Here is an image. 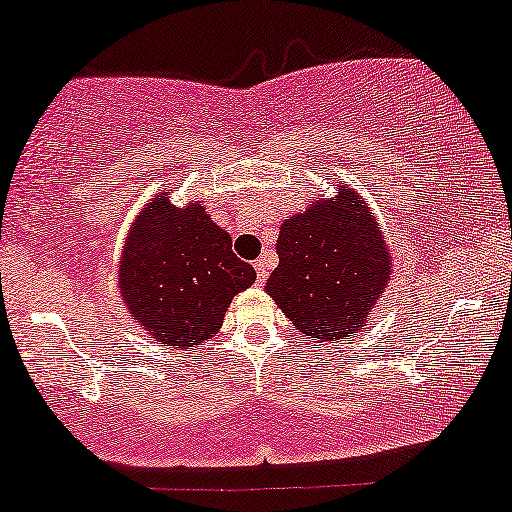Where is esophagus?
<instances>
[{
  "label": "esophagus",
  "mask_w": 512,
  "mask_h": 512,
  "mask_svg": "<svg viewBox=\"0 0 512 512\" xmlns=\"http://www.w3.org/2000/svg\"><path fill=\"white\" fill-rule=\"evenodd\" d=\"M255 272H257V281L260 283L267 281V260H264V257H260V260L255 262Z\"/></svg>",
  "instance_id": "obj_1"
}]
</instances>
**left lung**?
<instances>
[{
	"mask_svg": "<svg viewBox=\"0 0 512 512\" xmlns=\"http://www.w3.org/2000/svg\"><path fill=\"white\" fill-rule=\"evenodd\" d=\"M276 252L279 267L264 291L322 346L357 334L389 283L391 252L379 221L348 186L283 221Z\"/></svg>",
	"mask_w": 512,
	"mask_h": 512,
	"instance_id": "8db88e82",
	"label": "left lung"
}]
</instances>
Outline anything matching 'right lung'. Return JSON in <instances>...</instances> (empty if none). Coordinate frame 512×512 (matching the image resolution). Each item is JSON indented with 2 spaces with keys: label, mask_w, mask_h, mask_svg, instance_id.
<instances>
[{
  "label": "right lung",
  "mask_w": 512,
  "mask_h": 512,
  "mask_svg": "<svg viewBox=\"0 0 512 512\" xmlns=\"http://www.w3.org/2000/svg\"><path fill=\"white\" fill-rule=\"evenodd\" d=\"M255 283L252 264L238 260L231 236L205 207L186 209L152 197L133 221L119 262V291L147 338L197 348L224 324L233 295Z\"/></svg>",
  "instance_id": "right-lung-1"
}]
</instances>
